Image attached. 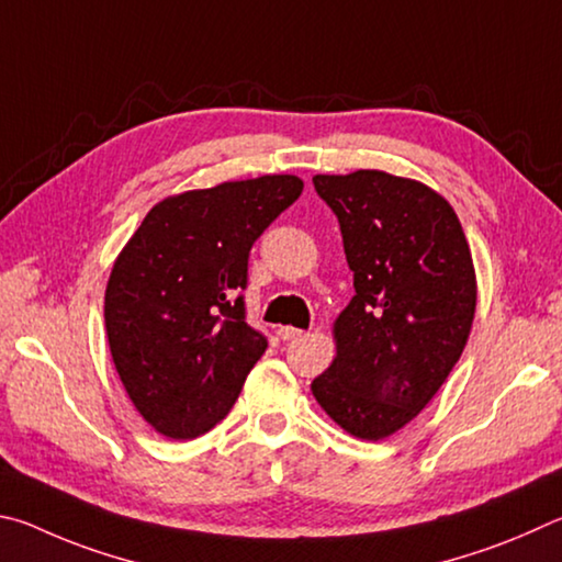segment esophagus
Listing matches in <instances>:
<instances>
[{"instance_id":"obj_1","label":"esophagus","mask_w":562,"mask_h":562,"mask_svg":"<svg viewBox=\"0 0 562 562\" xmlns=\"http://www.w3.org/2000/svg\"><path fill=\"white\" fill-rule=\"evenodd\" d=\"M301 336H303V330L293 328V326H281V328H279V338H281V340H296V338H301Z\"/></svg>"}]
</instances>
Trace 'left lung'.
<instances>
[{"instance_id": "left-lung-1", "label": "left lung", "mask_w": 562, "mask_h": 562, "mask_svg": "<svg viewBox=\"0 0 562 562\" xmlns=\"http://www.w3.org/2000/svg\"><path fill=\"white\" fill-rule=\"evenodd\" d=\"M336 212L356 296L333 323L336 358L313 397L348 435L387 439L409 425L464 350L476 271L461 222L425 182L382 170L316 175Z\"/></svg>"}]
</instances>
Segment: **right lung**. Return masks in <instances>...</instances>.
<instances>
[{
    "label": "right lung",
    "mask_w": 562,
    "mask_h": 562,
    "mask_svg": "<svg viewBox=\"0 0 562 562\" xmlns=\"http://www.w3.org/2000/svg\"><path fill=\"white\" fill-rule=\"evenodd\" d=\"M296 175L165 196L117 254L105 333L127 397L157 435L194 439L222 422L266 338L244 321L254 241L299 200Z\"/></svg>",
    "instance_id": "obj_1"
}]
</instances>
